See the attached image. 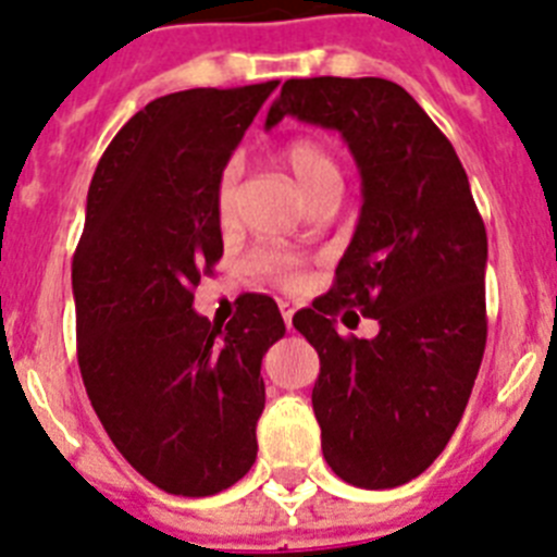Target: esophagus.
I'll return each instance as SVG.
<instances>
[{"label":"esophagus","mask_w":557,"mask_h":557,"mask_svg":"<svg viewBox=\"0 0 557 557\" xmlns=\"http://www.w3.org/2000/svg\"><path fill=\"white\" fill-rule=\"evenodd\" d=\"M294 311H297V308H294V306H292V302H280V314H283V322H286L288 329H292Z\"/></svg>","instance_id":"34e87169"}]
</instances>
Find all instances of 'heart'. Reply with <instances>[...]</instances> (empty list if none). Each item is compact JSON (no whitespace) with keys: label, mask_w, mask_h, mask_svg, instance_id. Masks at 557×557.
Here are the masks:
<instances>
[{"label":"heart","mask_w":557,"mask_h":557,"mask_svg":"<svg viewBox=\"0 0 557 557\" xmlns=\"http://www.w3.org/2000/svg\"><path fill=\"white\" fill-rule=\"evenodd\" d=\"M283 161H286L288 172L297 177V184L302 186L308 198H317L329 186H339V163L331 156V149L325 144L314 141V138L288 141L286 149H283ZM237 181H240V163L228 161L221 175H218V184H214V214H218L221 223H228L235 218ZM251 265L260 274L280 283V286H297L300 283V260L288 255V251L260 249L251 257Z\"/></svg>","instance_id":"1"}]
</instances>
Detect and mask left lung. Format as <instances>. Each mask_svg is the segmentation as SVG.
Segmentation results:
<instances>
[{
    "label": "left lung",
    "mask_w": 557,
    "mask_h": 557,
    "mask_svg": "<svg viewBox=\"0 0 557 557\" xmlns=\"http://www.w3.org/2000/svg\"><path fill=\"white\" fill-rule=\"evenodd\" d=\"M286 115L343 133L366 198L331 292L294 314L320 354L322 456L354 487H399L445 450L473 391L487 345V228L453 144L399 84L288 78L265 127ZM345 307L381 334L339 335Z\"/></svg>",
    "instance_id": "8db88e82"
}]
</instances>
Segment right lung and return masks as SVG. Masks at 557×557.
Returning <instances> with one entry per match:
<instances>
[{
  "label": "right lung",
  "mask_w": 557,
  "mask_h": 557,
  "mask_svg": "<svg viewBox=\"0 0 557 557\" xmlns=\"http://www.w3.org/2000/svg\"><path fill=\"white\" fill-rule=\"evenodd\" d=\"M277 84L156 98L92 175L73 255L78 368L112 445L163 493H221L257 459L260 362L286 322L265 294L237 297L226 329L191 302L223 257L218 175Z\"/></svg>",
  "instance_id": "1"
}]
</instances>
